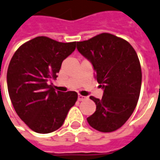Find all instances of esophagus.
<instances>
[{
	"instance_id": "34e87169",
	"label": "esophagus",
	"mask_w": 160,
	"mask_h": 160,
	"mask_svg": "<svg viewBox=\"0 0 160 160\" xmlns=\"http://www.w3.org/2000/svg\"><path fill=\"white\" fill-rule=\"evenodd\" d=\"M85 99H87V97H86V96H82V95H78V101H83V100H85Z\"/></svg>"
}]
</instances>
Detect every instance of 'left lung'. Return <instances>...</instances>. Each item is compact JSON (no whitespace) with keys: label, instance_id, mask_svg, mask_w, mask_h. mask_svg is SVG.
I'll use <instances>...</instances> for the list:
<instances>
[{"label":"left lung","instance_id":"1","mask_svg":"<svg viewBox=\"0 0 160 160\" xmlns=\"http://www.w3.org/2000/svg\"><path fill=\"white\" fill-rule=\"evenodd\" d=\"M77 48L92 62L104 89L101 100L90 96L96 109L87 118L88 123L101 132L116 131L132 114L139 99L142 75L137 52L128 42L107 32L77 42Z\"/></svg>","mask_w":160,"mask_h":160}]
</instances>
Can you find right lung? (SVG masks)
Instances as JSON below:
<instances>
[{
	"mask_svg": "<svg viewBox=\"0 0 160 160\" xmlns=\"http://www.w3.org/2000/svg\"><path fill=\"white\" fill-rule=\"evenodd\" d=\"M75 48L76 42L64 43L42 36L23 43L11 58L7 70L10 101L18 117L35 132L59 128L77 101V92H55L50 83Z\"/></svg>",
	"mask_w": 160,
	"mask_h": 160,
	"instance_id": "obj_1",
	"label": "right lung"
}]
</instances>
